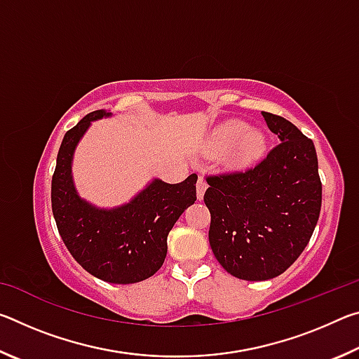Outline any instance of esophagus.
<instances>
[{
	"instance_id": "esophagus-1",
	"label": "esophagus",
	"mask_w": 359,
	"mask_h": 359,
	"mask_svg": "<svg viewBox=\"0 0 359 359\" xmlns=\"http://www.w3.org/2000/svg\"><path fill=\"white\" fill-rule=\"evenodd\" d=\"M208 190V182H205L203 177L198 179V184H196V196L199 201L204 198V193Z\"/></svg>"
}]
</instances>
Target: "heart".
<instances>
[{
    "mask_svg": "<svg viewBox=\"0 0 359 359\" xmlns=\"http://www.w3.org/2000/svg\"><path fill=\"white\" fill-rule=\"evenodd\" d=\"M224 163L233 171H247L263 160L267 150V137L263 130L248 128L242 120L223 121L208 139V150H226Z\"/></svg>",
    "mask_w": 359,
    "mask_h": 359,
    "instance_id": "b5f03b06",
    "label": "heart"
}]
</instances>
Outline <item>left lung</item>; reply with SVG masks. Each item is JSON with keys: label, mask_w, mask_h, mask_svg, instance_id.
Returning a JSON list of instances; mask_svg holds the SVG:
<instances>
[{"label": "left lung", "mask_w": 359, "mask_h": 359, "mask_svg": "<svg viewBox=\"0 0 359 359\" xmlns=\"http://www.w3.org/2000/svg\"><path fill=\"white\" fill-rule=\"evenodd\" d=\"M280 144L247 172L208 177L209 244L242 280L280 276L312 238L321 209L315 145L287 118L263 112Z\"/></svg>", "instance_id": "8db88e82"}]
</instances>
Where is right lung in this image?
Returning a JSON list of instances; mask_svg holds the SVG:
<instances>
[{
  "label": "right lung",
  "instance_id": "right-lung-1",
  "mask_svg": "<svg viewBox=\"0 0 359 359\" xmlns=\"http://www.w3.org/2000/svg\"><path fill=\"white\" fill-rule=\"evenodd\" d=\"M106 117L112 112L95 111L65 135L52 177V210L65 245L85 271L109 283H136L165 263L169 231L196 201L198 175L180 184L154 179L128 203L111 209L83 199L72 177L74 151L92 121Z\"/></svg>",
  "mask_w": 359,
  "mask_h": 359
}]
</instances>
